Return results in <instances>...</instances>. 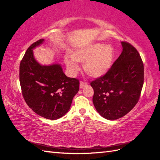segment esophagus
<instances>
[{
  "mask_svg": "<svg viewBox=\"0 0 160 160\" xmlns=\"http://www.w3.org/2000/svg\"><path fill=\"white\" fill-rule=\"evenodd\" d=\"M87 85V82H84V81H81L80 84V88H84Z\"/></svg>",
  "mask_w": 160,
  "mask_h": 160,
  "instance_id": "1",
  "label": "esophagus"
}]
</instances>
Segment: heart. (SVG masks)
<instances>
[{
  "label": "heart",
  "instance_id": "b5f03b06",
  "mask_svg": "<svg viewBox=\"0 0 160 160\" xmlns=\"http://www.w3.org/2000/svg\"><path fill=\"white\" fill-rule=\"evenodd\" d=\"M70 57L65 60L67 69L71 74L79 70L78 62L84 63V69L89 76L98 78L104 76L109 70L114 58V51L110 45L100 43L77 47Z\"/></svg>",
  "mask_w": 160,
  "mask_h": 160
}]
</instances>
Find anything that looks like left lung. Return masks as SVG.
Masks as SVG:
<instances>
[{"mask_svg":"<svg viewBox=\"0 0 160 160\" xmlns=\"http://www.w3.org/2000/svg\"><path fill=\"white\" fill-rule=\"evenodd\" d=\"M123 50L107 73L91 82L93 102L103 118L124 116L138 102L144 84V64L131 44L122 42Z\"/></svg>","mask_w":160,"mask_h":160,"instance_id":"8db88e82","label":"left lung"}]
</instances>
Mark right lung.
<instances>
[{
  "label": "right lung",
  "instance_id": "right-lung-1",
  "mask_svg": "<svg viewBox=\"0 0 160 160\" xmlns=\"http://www.w3.org/2000/svg\"><path fill=\"white\" fill-rule=\"evenodd\" d=\"M43 41L40 39L27 49L20 64V84L24 100L33 111L56 120L69 110L80 82L67 77L60 64L42 66L36 62L32 49Z\"/></svg>",
  "mask_w": 160,
  "mask_h": 160
}]
</instances>
